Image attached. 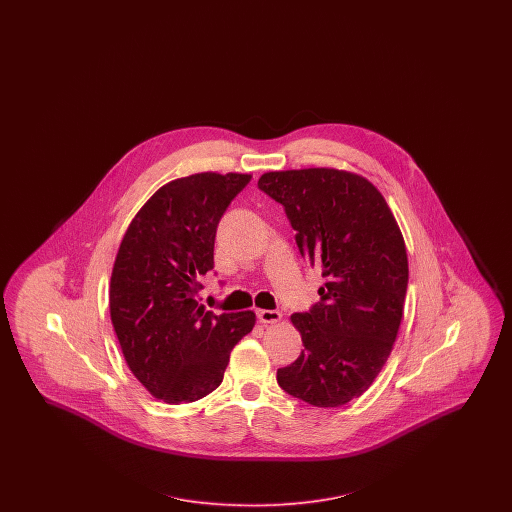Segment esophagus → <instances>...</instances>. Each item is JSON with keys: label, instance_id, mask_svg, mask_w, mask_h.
<instances>
[{"label": "esophagus", "instance_id": "obj_1", "mask_svg": "<svg viewBox=\"0 0 512 512\" xmlns=\"http://www.w3.org/2000/svg\"><path fill=\"white\" fill-rule=\"evenodd\" d=\"M257 318L261 320V322H265V324H274V322H278L280 318H282V313L280 311H268V309H259L257 311Z\"/></svg>", "mask_w": 512, "mask_h": 512}]
</instances>
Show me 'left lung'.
Returning <instances> with one entry per match:
<instances>
[{"mask_svg": "<svg viewBox=\"0 0 512 512\" xmlns=\"http://www.w3.org/2000/svg\"><path fill=\"white\" fill-rule=\"evenodd\" d=\"M257 186L284 207L301 257L324 278L317 303L292 315L305 349L278 368V386L341 407L370 388L397 338L409 284L401 230L382 194L351 172H267Z\"/></svg>", "mask_w": 512, "mask_h": 512, "instance_id": "obj_1", "label": "left lung"}]
</instances>
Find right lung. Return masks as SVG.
<instances>
[{
	"mask_svg": "<svg viewBox=\"0 0 512 512\" xmlns=\"http://www.w3.org/2000/svg\"><path fill=\"white\" fill-rule=\"evenodd\" d=\"M249 174L201 172L172 180L138 211L111 274L109 309L132 374L157 399L192 403L222 382L255 313L207 311L195 295L215 267L217 226Z\"/></svg>",
	"mask_w": 512,
	"mask_h": 512,
	"instance_id": "right-lung-1",
	"label": "right lung"
}]
</instances>
